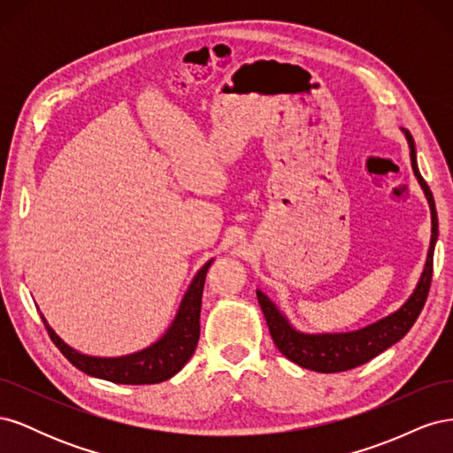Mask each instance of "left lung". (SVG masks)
<instances>
[{
	"mask_svg": "<svg viewBox=\"0 0 453 453\" xmlns=\"http://www.w3.org/2000/svg\"><path fill=\"white\" fill-rule=\"evenodd\" d=\"M403 132L410 147V160H412L414 175L418 177V183L421 185L431 210V245L427 251V260H425V268L421 272L416 289L406 298V303L396 311L386 315V318L357 328V331L310 334L296 331L291 321L287 319V315L263 291L257 289L258 304L263 308L273 344L278 346V349L287 359L296 363L298 366L313 370V372H344V370L361 366L370 359H374L376 355L396 344L412 328L425 306V300H427L433 278L434 243L438 240V217L431 188L425 183L418 168L416 143L412 134L408 130Z\"/></svg>",
	"mask_w": 453,
	"mask_h": 453,
	"instance_id": "1",
	"label": "left lung"
}]
</instances>
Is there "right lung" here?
Returning <instances> with one entry per match:
<instances>
[{
  "mask_svg": "<svg viewBox=\"0 0 453 453\" xmlns=\"http://www.w3.org/2000/svg\"><path fill=\"white\" fill-rule=\"evenodd\" d=\"M213 258L208 260L190 281L188 289L181 300L168 331L153 344L120 357H96L73 349L70 344L54 333V328L41 313L50 340L64 353V357L77 366L81 372L88 376L107 380L113 383H130V386H143V383H160L170 380L193 357L200 338V308L202 293Z\"/></svg>",
  "mask_w": 453,
  "mask_h": 453,
  "instance_id": "right-lung-1",
  "label": "right lung"
}]
</instances>
